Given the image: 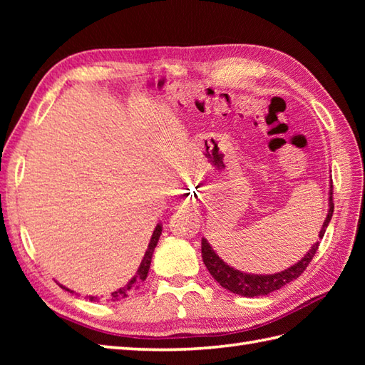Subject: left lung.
<instances>
[{
	"label": "left lung",
	"mask_w": 365,
	"mask_h": 365,
	"mask_svg": "<svg viewBox=\"0 0 365 365\" xmlns=\"http://www.w3.org/2000/svg\"><path fill=\"white\" fill-rule=\"evenodd\" d=\"M334 213V202H332V180H331V190H329V212L327 220L323 222V227L320 230V238H323L324 232H327L328 224L331 221V216ZM320 242H317L311 251H309L304 257H302L298 263H294L293 267H290L289 269L281 271V273L276 274H267V276H259V274H246L242 273V271L234 269L232 267L226 265L218 255L215 254V251L210 247V245L207 243V240L202 238V260L205 263V267L208 269V273L213 276V279L218 282L224 289L242 294V297H263V294H268L274 290H279L281 287H284L285 284L292 282L293 279H297L302 274L309 263L312 262L315 252L319 251Z\"/></svg>",
	"instance_id": "1"
}]
</instances>
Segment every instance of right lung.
Here are the masks:
<instances>
[{"mask_svg": "<svg viewBox=\"0 0 365 365\" xmlns=\"http://www.w3.org/2000/svg\"><path fill=\"white\" fill-rule=\"evenodd\" d=\"M160 235H161V226L158 224V226L155 227V230H153V235H152V238H150V243H149V246H147V251H145V254H144V259H143V262H141V267H139L136 276H135L133 279H131V281H130L125 287H122V289L113 292V293L110 294V297L106 298V301H118V299H122V298H127L128 294H131L135 290H138L139 285H141V284L145 281L147 273H149V268H150L152 254H153L155 246H157V243H158ZM61 287H63V285H61ZM64 289H66V287H64ZM66 290L73 293L72 290H68V289H66ZM89 299H91V301H100V298H97V297H89Z\"/></svg>", "mask_w": 365, "mask_h": 365, "instance_id": "1", "label": "right lung"}]
</instances>
